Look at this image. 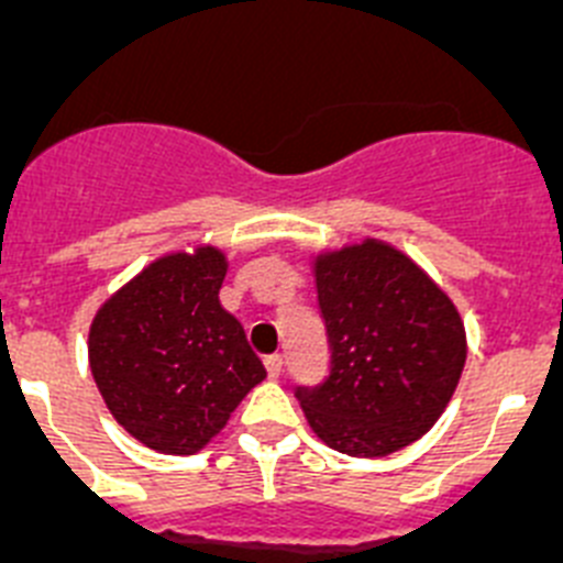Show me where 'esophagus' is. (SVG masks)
Instances as JSON below:
<instances>
[{
	"mask_svg": "<svg viewBox=\"0 0 563 563\" xmlns=\"http://www.w3.org/2000/svg\"><path fill=\"white\" fill-rule=\"evenodd\" d=\"M266 369H269V376L277 378L283 373V356L280 353H272V356H266Z\"/></svg>",
	"mask_w": 563,
	"mask_h": 563,
	"instance_id": "1",
	"label": "esophagus"
}]
</instances>
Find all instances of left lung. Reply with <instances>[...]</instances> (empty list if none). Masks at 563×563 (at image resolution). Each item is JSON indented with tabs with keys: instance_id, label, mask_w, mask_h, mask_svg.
Returning a JSON list of instances; mask_svg holds the SVG:
<instances>
[{
	"instance_id": "obj_1",
	"label": "left lung",
	"mask_w": 563,
	"mask_h": 563,
	"mask_svg": "<svg viewBox=\"0 0 563 563\" xmlns=\"http://www.w3.org/2000/svg\"><path fill=\"white\" fill-rule=\"evenodd\" d=\"M331 367L297 387L317 438L351 457H384L434 427L465 364L454 302L378 241L317 257Z\"/></svg>"
}]
</instances>
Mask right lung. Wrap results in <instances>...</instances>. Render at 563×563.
<instances>
[{
	"mask_svg": "<svg viewBox=\"0 0 563 563\" xmlns=\"http://www.w3.org/2000/svg\"><path fill=\"white\" fill-rule=\"evenodd\" d=\"M224 275L212 246L159 257L92 322L89 364L106 407L156 452H199L266 378L244 325L221 306Z\"/></svg>",
	"mask_w": 563,
	"mask_h": 563,
	"instance_id": "obj_1",
	"label": "right lung"
}]
</instances>
